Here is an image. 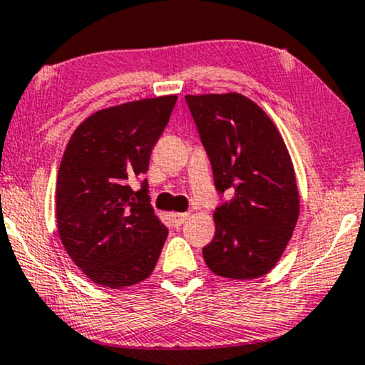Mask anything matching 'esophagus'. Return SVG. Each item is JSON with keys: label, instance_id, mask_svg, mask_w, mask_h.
Instances as JSON below:
<instances>
[{"label": "esophagus", "instance_id": "34e87169", "mask_svg": "<svg viewBox=\"0 0 365 365\" xmlns=\"http://www.w3.org/2000/svg\"><path fill=\"white\" fill-rule=\"evenodd\" d=\"M170 217H172V224L175 225V227H180V225H182L188 219V214L187 212H173Z\"/></svg>", "mask_w": 365, "mask_h": 365}]
</instances>
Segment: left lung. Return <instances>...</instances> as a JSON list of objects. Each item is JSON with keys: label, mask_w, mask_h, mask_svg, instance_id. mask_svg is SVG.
I'll return each instance as SVG.
<instances>
[{"label": "left lung", "mask_w": 365, "mask_h": 365, "mask_svg": "<svg viewBox=\"0 0 365 365\" xmlns=\"http://www.w3.org/2000/svg\"><path fill=\"white\" fill-rule=\"evenodd\" d=\"M214 183L232 198L214 212L215 236L202 249L212 273L255 279L269 273L293 236L299 193L292 156L271 118L237 92L185 96Z\"/></svg>", "instance_id": "1"}]
</instances>
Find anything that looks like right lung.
<instances>
[{
    "instance_id": "obj_1",
    "label": "right lung",
    "mask_w": 365,
    "mask_h": 365,
    "mask_svg": "<svg viewBox=\"0 0 365 365\" xmlns=\"http://www.w3.org/2000/svg\"><path fill=\"white\" fill-rule=\"evenodd\" d=\"M177 96L140 99L91 114L63 151L55 188L58 236L71 259L94 283H141L158 261L168 229L129 180L146 173L155 143Z\"/></svg>"
}]
</instances>
